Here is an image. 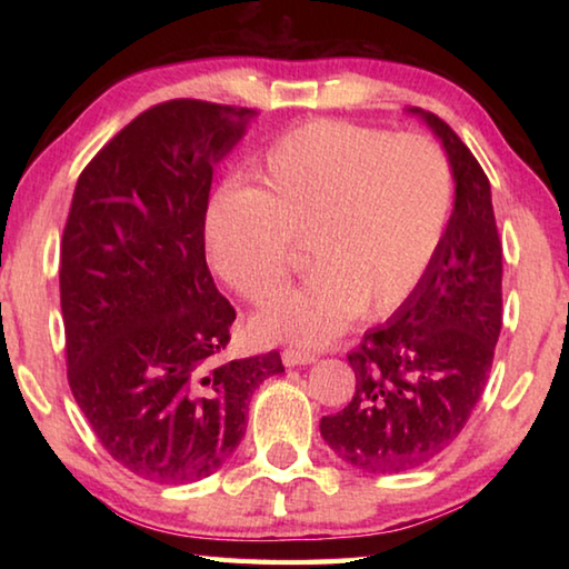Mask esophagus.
Returning a JSON list of instances; mask_svg holds the SVG:
<instances>
[{
	"label": "esophagus",
	"mask_w": 569,
	"mask_h": 569,
	"mask_svg": "<svg viewBox=\"0 0 569 569\" xmlns=\"http://www.w3.org/2000/svg\"><path fill=\"white\" fill-rule=\"evenodd\" d=\"M281 359L286 366H306V363H313L319 361V356L313 351H301V349H286L281 353Z\"/></svg>",
	"instance_id": "obj_1"
}]
</instances>
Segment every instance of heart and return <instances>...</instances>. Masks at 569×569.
Returning <instances> with one entry per match:
<instances>
[{"instance_id":"heart-1","label":"heart","mask_w":569,"mask_h":569,"mask_svg":"<svg viewBox=\"0 0 569 569\" xmlns=\"http://www.w3.org/2000/svg\"><path fill=\"white\" fill-rule=\"evenodd\" d=\"M250 190L223 188L206 210L208 261L258 301L286 276L293 243L313 273L256 316L266 339L319 346L356 313L393 311L435 258L451 213L447 156L423 134L313 120L268 146Z\"/></svg>"}]
</instances>
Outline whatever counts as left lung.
Here are the masks:
<instances>
[{"mask_svg":"<svg viewBox=\"0 0 569 569\" xmlns=\"http://www.w3.org/2000/svg\"><path fill=\"white\" fill-rule=\"evenodd\" d=\"M407 112L427 122L447 152L455 210L419 286L349 353L351 403L321 419L326 445L371 475L417 469L459 437L502 329V243L489 180L445 120Z\"/></svg>","mask_w":569,"mask_h":569,"instance_id":"8db88e82","label":"left lung"}]
</instances>
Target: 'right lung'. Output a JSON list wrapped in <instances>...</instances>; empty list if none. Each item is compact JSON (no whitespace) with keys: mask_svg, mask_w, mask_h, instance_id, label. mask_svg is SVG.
<instances>
[{"mask_svg":"<svg viewBox=\"0 0 569 569\" xmlns=\"http://www.w3.org/2000/svg\"><path fill=\"white\" fill-rule=\"evenodd\" d=\"M256 110L170 100L138 114L74 186L60 248L67 381L124 469L186 485L226 465L271 351L223 361L236 308L206 263L213 170Z\"/></svg>","mask_w":569,"mask_h":569,"instance_id":"obj_1","label":"right lung"}]
</instances>
